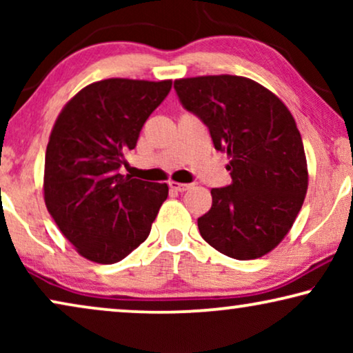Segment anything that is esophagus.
<instances>
[{"label":"esophagus","instance_id":"34e87169","mask_svg":"<svg viewBox=\"0 0 353 353\" xmlns=\"http://www.w3.org/2000/svg\"><path fill=\"white\" fill-rule=\"evenodd\" d=\"M168 186H170V190L175 192H185L191 188V185H186V183H176V181H170L168 183Z\"/></svg>","mask_w":353,"mask_h":353}]
</instances>
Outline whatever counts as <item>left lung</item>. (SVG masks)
I'll list each match as a JSON object with an SVG mask.
<instances>
[{"label":"left lung","mask_w":353,"mask_h":353,"mask_svg":"<svg viewBox=\"0 0 353 353\" xmlns=\"http://www.w3.org/2000/svg\"><path fill=\"white\" fill-rule=\"evenodd\" d=\"M188 112L231 157V185L212 190L199 233L231 259L262 257L288 234L305 199L308 173L296 120L262 85L236 75L175 80Z\"/></svg>","instance_id":"obj_1"}]
</instances>
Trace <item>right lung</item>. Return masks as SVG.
Returning a JSON list of instances; mask_svg holds the SVG:
<instances>
[{"label":"right lung","instance_id":"right-lung-1","mask_svg":"<svg viewBox=\"0 0 353 353\" xmlns=\"http://www.w3.org/2000/svg\"><path fill=\"white\" fill-rule=\"evenodd\" d=\"M172 81L109 79L75 94L57 117L45 156V202L85 259L117 263L151 233L168 186L120 175L123 156Z\"/></svg>","mask_w":353,"mask_h":353}]
</instances>
